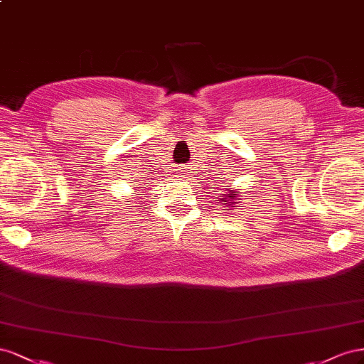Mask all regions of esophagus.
Segmentation results:
<instances>
[{"instance_id":"34e87169","label":"esophagus","mask_w":364,"mask_h":364,"mask_svg":"<svg viewBox=\"0 0 364 364\" xmlns=\"http://www.w3.org/2000/svg\"><path fill=\"white\" fill-rule=\"evenodd\" d=\"M178 171H180V169H178ZM178 173H180V176H181V178H186V176H184V175H183V172H181V171H180V172H178Z\"/></svg>"}]
</instances>
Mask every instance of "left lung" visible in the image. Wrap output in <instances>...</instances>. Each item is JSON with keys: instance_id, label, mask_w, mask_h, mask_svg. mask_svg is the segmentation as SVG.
Instances as JSON below:
<instances>
[{"instance_id": "left-lung-1", "label": "left lung", "mask_w": 364, "mask_h": 364, "mask_svg": "<svg viewBox=\"0 0 364 364\" xmlns=\"http://www.w3.org/2000/svg\"><path fill=\"white\" fill-rule=\"evenodd\" d=\"M223 189H225V192L223 193V196L224 198H218L220 201H223V204H224V210H230L232 207H236V200H237V195L236 192H232V189H230V186H223Z\"/></svg>"}]
</instances>
